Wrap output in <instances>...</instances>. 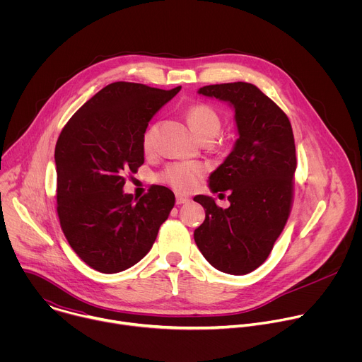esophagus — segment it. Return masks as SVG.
I'll use <instances>...</instances> for the list:
<instances>
[{
    "mask_svg": "<svg viewBox=\"0 0 362 362\" xmlns=\"http://www.w3.org/2000/svg\"><path fill=\"white\" fill-rule=\"evenodd\" d=\"M189 197L183 196V194H176V204H185V203H189Z\"/></svg>",
    "mask_w": 362,
    "mask_h": 362,
    "instance_id": "1",
    "label": "esophagus"
}]
</instances>
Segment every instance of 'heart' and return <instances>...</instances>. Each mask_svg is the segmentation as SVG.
Instances as JSON below:
<instances>
[{"label": "heart", "mask_w": 362, "mask_h": 362, "mask_svg": "<svg viewBox=\"0 0 362 362\" xmlns=\"http://www.w3.org/2000/svg\"><path fill=\"white\" fill-rule=\"evenodd\" d=\"M187 122L196 136L200 140L215 139L221 132L222 120L219 113L206 103H196L187 110ZM158 126H151L143 134V148L150 150L154 144ZM204 169L200 163L183 162L169 165L160 175V180L170 185L179 192H190L196 187L200 177L203 176Z\"/></svg>", "instance_id": "obj_1"}]
</instances>
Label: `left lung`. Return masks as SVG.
I'll return each mask as SVG.
<instances>
[{"mask_svg":"<svg viewBox=\"0 0 362 362\" xmlns=\"http://www.w3.org/2000/svg\"><path fill=\"white\" fill-rule=\"evenodd\" d=\"M199 93L230 103L239 139L209 177L212 192L229 190L230 206L222 209L212 197L196 196L206 216L194 242L216 269L245 275L267 261L292 209V126L276 103L250 83L204 86Z\"/></svg>","mask_w":362,"mask_h":362,"instance_id":"left-lung-1","label":"left lung"}]
</instances>
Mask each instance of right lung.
Wrapping results in <instances>:
<instances>
[{"instance_id":"1","label":"right lung","mask_w":362,"mask_h":362,"mask_svg":"<svg viewBox=\"0 0 362 362\" xmlns=\"http://www.w3.org/2000/svg\"><path fill=\"white\" fill-rule=\"evenodd\" d=\"M172 90L116 81L101 88L63 127L54 151L62 230L90 268L122 272L146 256L175 206V194L154 185L133 199L126 175L144 162L143 134L170 101Z\"/></svg>"}]
</instances>
